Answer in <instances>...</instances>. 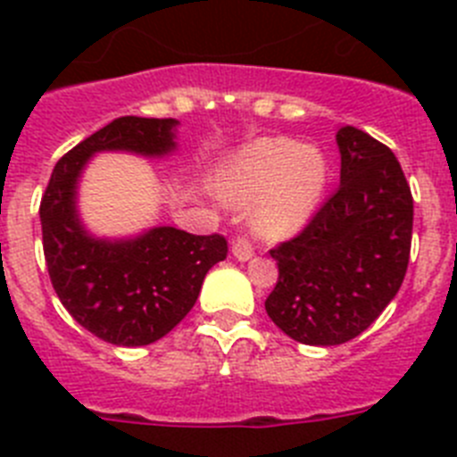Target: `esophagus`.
I'll list each match as a JSON object with an SVG mask.
<instances>
[{
	"label": "esophagus",
	"mask_w": 457,
	"mask_h": 457,
	"mask_svg": "<svg viewBox=\"0 0 457 457\" xmlns=\"http://www.w3.org/2000/svg\"><path fill=\"white\" fill-rule=\"evenodd\" d=\"M231 252H233V256L240 261V263H245V261H249V258L253 256V247L247 237H236V240H233Z\"/></svg>",
	"instance_id": "34e87169"
}]
</instances>
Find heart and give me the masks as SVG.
Masks as SVG:
<instances>
[{
  "mask_svg": "<svg viewBox=\"0 0 457 457\" xmlns=\"http://www.w3.org/2000/svg\"><path fill=\"white\" fill-rule=\"evenodd\" d=\"M329 169L316 146L263 137L236 153L221 173V194L252 205L249 221L270 240L293 237L309 224L327 189Z\"/></svg>",
  "mask_w": 457,
  "mask_h": 457,
  "instance_id": "heart-1",
  "label": "heart"
}]
</instances>
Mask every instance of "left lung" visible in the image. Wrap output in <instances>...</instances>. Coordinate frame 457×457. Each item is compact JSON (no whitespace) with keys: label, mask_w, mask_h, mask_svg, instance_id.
Segmentation results:
<instances>
[{"label":"left lung","mask_w":457,"mask_h":457,"mask_svg":"<svg viewBox=\"0 0 457 457\" xmlns=\"http://www.w3.org/2000/svg\"><path fill=\"white\" fill-rule=\"evenodd\" d=\"M341 185L304 231L272 249L274 325L304 345H338L369 329L410 263L414 201L394 153L353 125L337 132Z\"/></svg>","instance_id":"left-lung-1"}]
</instances>
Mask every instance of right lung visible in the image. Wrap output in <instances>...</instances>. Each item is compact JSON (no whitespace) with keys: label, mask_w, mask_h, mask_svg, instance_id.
<instances>
[{"label":"right lung","mask_w":457,"mask_h":457,"mask_svg":"<svg viewBox=\"0 0 457 457\" xmlns=\"http://www.w3.org/2000/svg\"><path fill=\"white\" fill-rule=\"evenodd\" d=\"M176 128V119L112 120L56 162L40 201L43 252L59 300L93 337L120 348L167 337L194 306L208 270L228 252L217 233L155 226L139 236L100 237L79 220V179L96 153L167 157L179 146Z\"/></svg>","instance_id":"right-lung-1"}]
</instances>
